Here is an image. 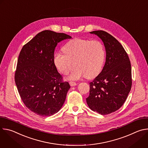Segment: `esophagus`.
I'll return each instance as SVG.
<instances>
[{
  "mask_svg": "<svg viewBox=\"0 0 148 148\" xmlns=\"http://www.w3.org/2000/svg\"><path fill=\"white\" fill-rule=\"evenodd\" d=\"M70 86H71V87H73V86H76L77 84L75 82H74V81H70Z\"/></svg>",
  "mask_w": 148,
  "mask_h": 148,
  "instance_id": "obj_1",
  "label": "esophagus"
}]
</instances>
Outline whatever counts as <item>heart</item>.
Wrapping results in <instances>:
<instances>
[{
    "mask_svg": "<svg viewBox=\"0 0 148 148\" xmlns=\"http://www.w3.org/2000/svg\"><path fill=\"white\" fill-rule=\"evenodd\" d=\"M64 54L56 53L53 62L56 67L62 74L71 73L70 78L78 79L86 77L91 79L101 72L106 56L103 45L99 40L75 38L63 47Z\"/></svg>",
    "mask_w": 148,
    "mask_h": 148,
    "instance_id": "b5f03b06",
    "label": "heart"
}]
</instances>
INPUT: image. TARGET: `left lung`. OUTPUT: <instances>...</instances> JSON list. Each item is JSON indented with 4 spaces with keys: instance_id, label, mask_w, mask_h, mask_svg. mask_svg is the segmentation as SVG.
<instances>
[{
    "instance_id": "1",
    "label": "left lung",
    "mask_w": 148,
    "mask_h": 148,
    "mask_svg": "<svg viewBox=\"0 0 148 148\" xmlns=\"http://www.w3.org/2000/svg\"><path fill=\"white\" fill-rule=\"evenodd\" d=\"M103 41L106 61L100 74L90 82V95L86 98L90 108L101 115L119 110L132 87L131 65L123 46L112 35L103 30L90 32Z\"/></svg>"
}]
</instances>
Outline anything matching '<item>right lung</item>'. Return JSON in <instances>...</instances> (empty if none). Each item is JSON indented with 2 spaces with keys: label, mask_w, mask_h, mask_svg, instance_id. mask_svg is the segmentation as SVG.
I'll return each instance as SVG.
<instances>
[{
  "label": "right lung",
  "mask_w": 148,
  "mask_h": 148,
  "mask_svg": "<svg viewBox=\"0 0 148 148\" xmlns=\"http://www.w3.org/2000/svg\"><path fill=\"white\" fill-rule=\"evenodd\" d=\"M71 38L65 33L44 30L20 52L14 74L16 85L26 107L38 115H53L64 103L70 86L62 81L53 58L57 43Z\"/></svg>",
  "instance_id": "right-lung-1"
}]
</instances>
